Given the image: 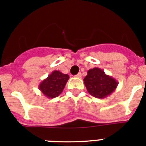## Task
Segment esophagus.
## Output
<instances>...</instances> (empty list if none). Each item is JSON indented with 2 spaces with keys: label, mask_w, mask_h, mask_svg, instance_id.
<instances>
[{
  "label": "esophagus",
  "mask_w": 146,
  "mask_h": 146,
  "mask_svg": "<svg viewBox=\"0 0 146 146\" xmlns=\"http://www.w3.org/2000/svg\"><path fill=\"white\" fill-rule=\"evenodd\" d=\"M76 77H77V78H81V77H82V73H79L76 76Z\"/></svg>",
  "instance_id": "34e87169"
}]
</instances>
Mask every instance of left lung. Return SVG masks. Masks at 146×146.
<instances>
[{
	"label": "left lung",
	"mask_w": 146,
	"mask_h": 146,
	"mask_svg": "<svg viewBox=\"0 0 146 146\" xmlns=\"http://www.w3.org/2000/svg\"><path fill=\"white\" fill-rule=\"evenodd\" d=\"M84 83L88 93L98 99L108 97L118 85L117 79L105 74V71L99 67H94L88 71Z\"/></svg>",
	"instance_id": "8db88e82"
}]
</instances>
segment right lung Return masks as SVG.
Wrapping results in <instances>:
<instances>
[{
	"label": "right lung",
	"mask_w": 146,
	"mask_h": 146,
	"mask_svg": "<svg viewBox=\"0 0 146 146\" xmlns=\"http://www.w3.org/2000/svg\"><path fill=\"white\" fill-rule=\"evenodd\" d=\"M69 78L67 74H64L59 70H53L39 84L38 89L46 98L57 97L62 93Z\"/></svg>",
	"instance_id": "obj_1"
}]
</instances>
